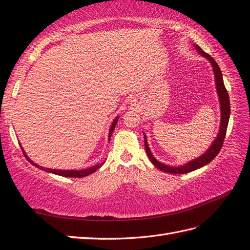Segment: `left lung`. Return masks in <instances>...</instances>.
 <instances>
[{
  "label": "left lung",
  "instance_id": "8db88e82",
  "mask_svg": "<svg viewBox=\"0 0 250 250\" xmlns=\"http://www.w3.org/2000/svg\"><path fill=\"white\" fill-rule=\"evenodd\" d=\"M196 49L198 50L199 53L207 58L213 66V70L215 74V81H216V88H217V93H218L219 102H220V109H221V123H220V127H219V132L217 135V138L214 140L212 146H210V147L208 149L207 152H205L203 155H201L200 157L193 159V160H191V162L187 163L186 165L181 166V167H171V166L164 165L162 163H159L157 159H155L151 151H149V148H148L146 136L144 135V147H146V152L147 154L149 160H151L155 167L164 172H167V173H173V174L187 173V172H190V171L201 168V167H203V166L208 165V163L212 162V160L216 156H217V154L219 153L221 147H223L227 128H228V123H229V118H230V99H229L228 91H227V88L225 87V84H224L223 74H221V70L219 68L218 64L216 63V61L212 57H210L209 54L205 53L199 46H196Z\"/></svg>",
  "mask_w": 250,
  "mask_h": 250
}]
</instances>
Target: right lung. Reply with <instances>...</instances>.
I'll list each match as a JSON object with an SVG mask.
<instances>
[{"mask_svg":"<svg viewBox=\"0 0 250 250\" xmlns=\"http://www.w3.org/2000/svg\"><path fill=\"white\" fill-rule=\"evenodd\" d=\"M118 120H119V118H115V120L113 121L112 125H111V128H110V130H109V140H110V137H111V135H112V132H113V130H114V128H115L116 123H118ZM21 149H22V153H23V155H24V157H25L27 160H29V162H30L33 166H35V167L40 168V169H42V170H45V171H47V172H50V173L58 174V175H61V176H67V177H84V176H86V175H90V174L94 173V172H95L96 170H98L99 168H101L102 165L104 164V163H103V164H98V165H96V166H94V167H91V168H88V169H84V170H55V169H48V168H43V167H42V166H38V165H36L35 163L31 162L30 158L27 157L26 155H25V153H24V151H23V148H21Z\"/></svg>","mask_w":250,"mask_h":250,"instance_id":"obj_1","label":"right lung"}]
</instances>
